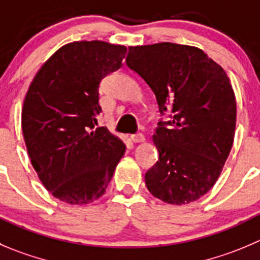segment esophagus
I'll use <instances>...</instances> for the list:
<instances>
[{
  "label": "esophagus",
  "mask_w": 260,
  "mask_h": 260,
  "mask_svg": "<svg viewBox=\"0 0 260 260\" xmlns=\"http://www.w3.org/2000/svg\"><path fill=\"white\" fill-rule=\"evenodd\" d=\"M130 140H132L133 143H143L145 140V138L143 134H135L130 137Z\"/></svg>",
  "instance_id": "1"
}]
</instances>
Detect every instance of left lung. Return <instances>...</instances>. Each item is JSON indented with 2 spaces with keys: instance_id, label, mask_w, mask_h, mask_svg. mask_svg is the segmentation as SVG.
I'll return each instance as SVG.
<instances>
[{
  "instance_id": "8db88e82",
  "label": "left lung",
  "mask_w": 260,
  "mask_h": 260,
  "mask_svg": "<svg viewBox=\"0 0 260 260\" xmlns=\"http://www.w3.org/2000/svg\"><path fill=\"white\" fill-rule=\"evenodd\" d=\"M126 65L157 98L160 115L153 143L159 153L145 174L153 197L182 206L213 187L230 154L236 100L226 71L200 48L162 43L128 47Z\"/></svg>"
}]
</instances>
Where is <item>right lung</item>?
<instances>
[{
  "label": "right lung",
  "instance_id": "1",
  "mask_svg": "<svg viewBox=\"0 0 260 260\" xmlns=\"http://www.w3.org/2000/svg\"><path fill=\"white\" fill-rule=\"evenodd\" d=\"M125 46L103 41L68 43L43 63L28 89L21 127L39 180L54 198L84 206L106 192L125 144L105 126L100 83L117 70Z\"/></svg>",
  "mask_w": 260,
  "mask_h": 260
}]
</instances>
